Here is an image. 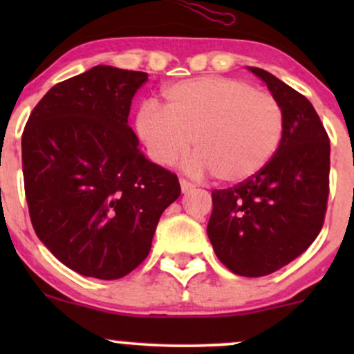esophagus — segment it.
Here are the masks:
<instances>
[{
	"label": "esophagus",
	"mask_w": 354,
	"mask_h": 354,
	"mask_svg": "<svg viewBox=\"0 0 354 354\" xmlns=\"http://www.w3.org/2000/svg\"><path fill=\"white\" fill-rule=\"evenodd\" d=\"M180 185H181V191L183 193H188V191H191L194 188V185L188 180H185V178H181L180 180Z\"/></svg>",
	"instance_id": "esophagus-1"
}]
</instances>
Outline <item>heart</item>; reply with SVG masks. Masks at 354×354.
<instances>
[{
  "label": "heart",
  "mask_w": 354,
  "mask_h": 354,
  "mask_svg": "<svg viewBox=\"0 0 354 354\" xmlns=\"http://www.w3.org/2000/svg\"><path fill=\"white\" fill-rule=\"evenodd\" d=\"M163 96L165 108L146 101L135 123L158 165H171L193 143L198 153L188 171H213L219 181L239 183L261 171L281 143V103L245 80L201 76L169 84Z\"/></svg>",
  "instance_id": "heart-1"
}]
</instances>
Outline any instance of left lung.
Listing matches in <instances>:
<instances>
[{
  "label": "left lung",
  "instance_id": "obj_1",
  "mask_svg": "<svg viewBox=\"0 0 354 354\" xmlns=\"http://www.w3.org/2000/svg\"><path fill=\"white\" fill-rule=\"evenodd\" d=\"M248 70L281 103V143L254 176L213 191L206 231L223 265L234 274L258 278L298 258L323 228L330 194V138L303 95L261 68Z\"/></svg>",
  "mask_w": 354,
  "mask_h": 354
}]
</instances>
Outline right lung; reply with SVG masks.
<instances>
[{
	"instance_id": "1",
	"label": "right lung",
	"mask_w": 354,
	"mask_h": 354,
	"mask_svg": "<svg viewBox=\"0 0 354 354\" xmlns=\"http://www.w3.org/2000/svg\"><path fill=\"white\" fill-rule=\"evenodd\" d=\"M148 73L91 68L55 84L21 138L33 228L76 273L118 279L145 261L178 176L151 163L128 124Z\"/></svg>"
}]
</instances>
